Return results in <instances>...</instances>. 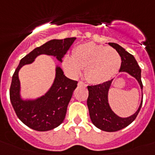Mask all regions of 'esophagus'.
Listing matches in <instances>:
<instances>
[{
	"mask_svg": "<svg viewBox=\"0 0 155 155\" xmlns=\"http://www.w3.org/2000/svg\"><path fill=\"white\" fill-rule=\"evenodd\" d=\"M78 85H79V86H82V87H87V84H86L85 83L82 82V81H79Z\"/></svg>",
	"mask_w": 155,
	"mask_h": 155,
	"instance_id": "esophagus-1",
	"label": "esophagus"
}]
</instances>
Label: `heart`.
Listing matches in <instances>:
<instances>
[{"label": "heart", "instance_id": "b5f03b06", "mask_svg": "<svg viewBox=\"0 0 155 155\" xmlns=\"http://www.w3.org/2000/svg\"><path fill=\"white\" fill-rule=\"evenodd\" d=\"M121 63L117 51L92 42L77 47L72 58L67 57L64 61L66 69L71 75H79L81 70H85V78L92 84L110 80L119 71Z\"/></svg>", "mask_w": 155, "mask_h": 155}]
</instances>
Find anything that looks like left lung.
<instances>
[{"label":"left lung","mask_w":155,"mask_h":155,"mask_svg":"<svg viewBox=\"0 0 155 155\" xmlns=\"http://www.w3.org/2000/svg\"><path fill=\"white\" fill-rule=\"evenodd\" d=\"M108 45L113 47L120 54L122 58V63L120 68V72H126L133 77H134L139 84L142 90V80H141V69L134 56L127 52L120 45L114 42H108ZM113 80L97 85L87 86L88 97L87 104L89 110L90 118L95 126L106 132H115L125 128L135 120L140 109L142 108V99L141 101L139 108L128 117H120L111 109L108 104V94L112 84Z\"/></svg>","instance_id":"obj_1"}]
</instances>
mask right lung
<instances>
[{
  "mask_svg": "<svg viewBox=\"0 0 155 155\" xmlns=\"http://www.w3.org/2000/svg\"><path fill=\"white\" fill-rule=\"evenodd\" d=\"M75 40V38H67L46 42L21 58L13 73L9 89L11 104L18 117L32 130L48 131L63 122L78 82L66 77L63 70L57 66L53 84L44 96L35 100H22L20 94L19 70L25 64L32 63L40 54L52 55L62 62V58Z\"/></svg>",
  "mask_w": 155,
  "mask_h": 155,
  "instance_id": "1",
  "label": "right lung"
}]
</instances>
